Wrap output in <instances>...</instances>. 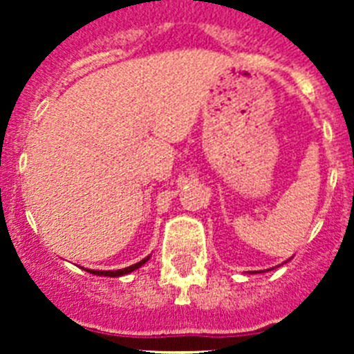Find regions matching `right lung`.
I'll return each instance as SVG.
<instances>
[{
	"label": "right lung",
	"instance_id": "obj_1",
	"mask_svg": "<svg viewBox=\"0 0 354 354\" xmlns=\"http://www.w3.org/2000/svg\"><path fill=\"white\" fill-rule=\"evenodd\" d=\"M147 261H149V257L143 259V261H140V262H136V264L129 266V268H124V270H117V271H93V270H86V271H90L92 274H97V277H122V274H127V273H131V271L142 268Z\"/></svg>",
	"mask_w": 354,
	"mask_h": 354
}]
</instances>
